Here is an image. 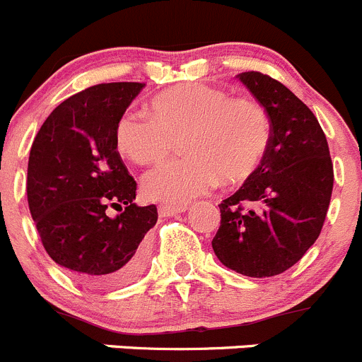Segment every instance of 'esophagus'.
Instances as JSON below:
<instances>
[{
	"instance_id": "obj_1",
	"label": "esophagus",
	"mask_w": 362,
	"mask_h": 362,
	"mask_svg": "<svg viewBox=\"0 0 362 362\" xmlns=\"http://www.w3.org/2000/svg\"><path fill=\"white\" fill-rule=\"evenodd\" d=\"M185 211H186V206H160L158 207V214L162 218L173 216V214H177V213H185Z\"/></svg>"
}]
</instances>
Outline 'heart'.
I'll return each instance as SVG.
<instances>
[{
	"label": "heart",
	"instance_id": "1",
	"mask_svg": "<svg viewBox=\"0 0 362 362\" xmlns=\"http://www.w3.org/2000/svg\"><path fill=\"white\" fill-rule=\"evenodd\" d=\"M148 116L124 112L114 128L121 156L137 165H155L180 137L182 156L149 174L144 195L182 206L209 192L218 180L235 185L260 167L271 144V119L262 103L230 96L202 82H181L146 103Z\"/></svg>",
	"mask_w": 362,
	"mask_h": 362
}]
</instances>
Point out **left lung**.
Instances as JSON below:
<instances>
[{"mask_svg":"<svg viewBox=\"0 0 362 362\" xmlns=\"http://www.w3.org/2000/svg\"><path fill=\"white\" fill-rule=\"evenodd\" d=\"M238 78L269 114L271 144L259 169L220 204L213 250L235 273L276 276L320 235L334 170L317 117L287 86L260 71Z\"/></svg>","mask_w":362,"mask_h":362,"instance_id":"obj_1","label":"left lung"}]
</instances>
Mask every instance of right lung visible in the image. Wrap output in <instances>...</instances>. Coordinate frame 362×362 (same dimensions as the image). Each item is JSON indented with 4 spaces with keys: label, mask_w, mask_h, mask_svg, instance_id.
Returning a JSON list of instances; mask_svg holds the SVG:
<instances>
[{
    "label": "right lung",
    "mask_w": 362,
    "mask_h": 362,
    "mask_svg": "<svg viewBox=\"0 0 362 362\" xmlns=\"http://www.w3.org/2000/svg\"><path fill=\"white\" fill-rule=\"evenodd\" d=\"M144 82L96 84L59 103L35 137L28 204L45 252L89 288L141 276L155 204L134 202L137 182L114 144V128ZM118 216H108V211Z\"/></svg>",
    "instance_id": "obj_1"
}]
</instances>
